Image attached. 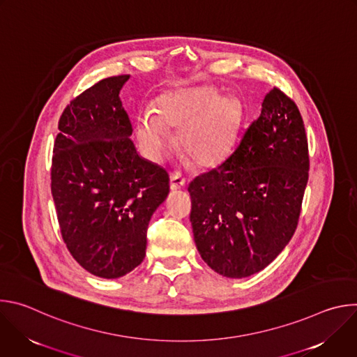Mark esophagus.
Returning a JSON list of instances; mask_svg holds the SVG:
<instances>
[{"instance_id":"esophagus-1","label":"esophagus","mask_w":357,"mask_h":357,"mask_svg":"<svg viewBox=\"0 0 357 357\" xmlns=\"http://www.w3.org/2000/svg\"><path fill=\"white\" fill-rule=\"evenodd\" d=\"M185 178L179 172H172L169 176V188L172 192H176L178 189L185 186Z\"/></svg>"}]
</instances>
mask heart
Returning <instances> with one entry per match:
<instances>
[{"label":"heart","mask_w":357,"mask_h":357,"mask_svg":"<svg viewBox=\"0 0 357 357\" xmlns=\"http://www.w3.org/2000/svg\"><path fill=\"white\" fill-rule=\"evenodd\" d=\"M240 120V109L230 97L211 86L189 87L162 97L154 114L135 120V132L145 155L161 161L172 145L168 128L181 130L179 145L197 164L220 162L229 152Z\"/></svg>","instance_id":"1"}]
</instances>
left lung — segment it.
<instances>
[{
  "label": "left lung",
  "instance_id": "obj_1",
  "mask_svg": "<svg viewBox=\"0 0 357 357\" xmlns=\"http://www.w3.org/2000/svg\"><path fill=\"white\" fill-rule=\"evenodd\" d=\"M308 171L301 113L274 87L231 154L188 188L193 238L203 261L229 278L266 268L295 233Z\"/></svg>",
  "mask_w": 357,
  "mask_h": 357
}]
</instances>
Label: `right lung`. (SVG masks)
Instances as JSON below:
<instances>
[{
	"mask_svg": "<svg viewBox=\"0 0 357 357\" xmlns=\"http://www.w3.org/2000/svg\"><path fill=\"white\" fill-rule=\"evenodd\" d=\"M130 75L103 79L59 119L50 189L62 238L90 274L119 278L145 257L152 213L169 193L168 172L138 155L120 100Z\"/></svg>",
	"mask_w": 357,
	"mask_h": 357,
	"instance_id": "obj_1",
	"label": "right lung"
}]
</instances>
